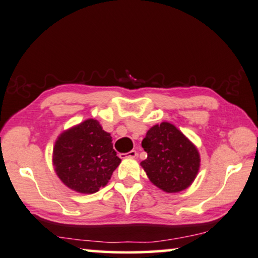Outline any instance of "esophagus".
Listing matches in <instances>:
<instances>
[{
  "label": "esophagus",
  "mask_w": 258,
  "mask_h": 258,
  "mask_svg": "<svg viewBox=\"0 0 258 258\" xmlns=\"http://www.w3.org/2000/svg\"><path fill=\"white\" fill-rule=\"evenodd\" d=\"M137 154H138V153H137V151L132 150V151H130V152H127V153H121V154H120V158H126V157L136 158Z\"/></svg>",
  "instance_id": "obj_1"
}]
</instances>
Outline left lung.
<instances>
[{"label": "left lung", "mask_w": 258, "mask_h": 258, "mask_svg": "<svg viewBox=\"0 0 258 258\" xmlns=\"http://www.w3.org/2000/svg\"><path fill=\"white\" fill-rule=\"evenodd\" d=\"M147 158L142 161L150 180L165 192H179L191 185L199 170L196 146L172 123L161 122L142 142Z\"/></svg>", "instance_id": "8db88e82"}]
</instances>
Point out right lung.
<instances>
[{
  "label": "right lung",
  "mask_w": 258,
  "mask_h": 258,
  "mask_svg": "<svg viewBox=\"0 0 258 258\" xmlns=\"http://www.w3.org/2000/svg\"><path fill=\"white\" fill-rule=\"evenodd\" d=\"M120 161L111 135L94 119L63 132L53 151L56 174L64 185L81 194H94L105 186Z\"/></svg>",
  "instance_id": "1"
}]
</instances>
